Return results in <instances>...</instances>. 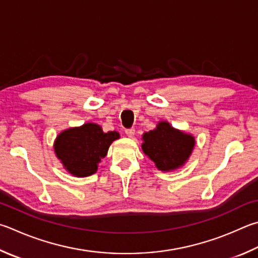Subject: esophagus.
Instances as JSON below:
<instances>
[{
    "label": "esophagus",
    "instance_id": "esophagus-1",
    "mask_svg": "<svg viewBox=\"0 0 258 258\" xmlns=\"http://www.w3.org/2000/svg\"><path fill=\"white\" fill-rule=\"evenodd\" d=\"M125 134L127 135L128 138H133L134 134H135V130L134 128H127L125 131Z\"/></svg>",
    "mask_w": 258,
    "mask_h": 258
}]
</instances>
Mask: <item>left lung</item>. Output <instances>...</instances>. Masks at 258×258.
I'll list each match as a JSON object with an SVG mask.
<instances>
[{"label": "left lung", "instance_id": "obj_1", "mask_svg": "<svg viewBox=\"0 0 258 258\" xmlns=\"http://www.w3.org/2000/svg\"><path fill=\"white\" fill-rule=\"evenodd\" d=\"M142 150L161 171H171L188 160L195 145L193 135L176 130L168 121L143 134Z\"/></svg>", "mask_w": 258, "mask_h": 258}]
</instances>
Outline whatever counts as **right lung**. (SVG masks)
<instances>
[{
  "label": "right lung",
  "instance_id": "right-lung-1",
  "mask_svg": "<svg viewBox=\"0 0 258 258\" xmlns=\"http://www.w3.org/2000/svg\"><path fill=\"white\" fill-rule=\"evenodd\" d=\"M119 139V134L104 133L95 123L83 124L58 134L54 150L65 169L77 177H87L95 174L98 163L106 157L109 145Z\"/></svg>",
  "mask_w": 258,
  "mask_h": 258
}]
</instances>
